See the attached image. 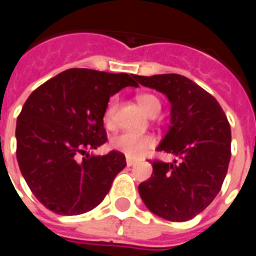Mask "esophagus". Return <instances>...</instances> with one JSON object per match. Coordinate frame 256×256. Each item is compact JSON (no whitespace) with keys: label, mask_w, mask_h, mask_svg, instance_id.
I'll return each instance as SVG.
<instances>
[{"label":"esophagus","mask_w":256,"mask_h":256,"mask_svg":"<svg viewBox=\"0 0 256 256\" xmlns=\"http://www.w3.org/2000/svg\"><path fill=\"white\" fill-rule=\"evenodd\" d=\"M126 164H128V167L134 166V160H133V159H128H128H126Z\"/></svg>","instance_id":"1"}]
</instances>
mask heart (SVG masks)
<instances>
[{"mask_svg": "<svg viewBox=\"0 0 256 256\" xmlns=\"http://www.w3.org/2000/svg\"><path fill=\"white\" fill-rule=\"evenodd\" d=\"M137 102L141 106V110L148 114L150 116H155L160 112L162 102L155 94L150 93H142L137 96ZM116 111H118V98L112 97L108 101L106 110H104V123L108 128H112L116 123ZM111 145L119 152H122L128 158H137L144 154L155 145V138L150 134H134L128 132H123L116 136H114L111 140Z\"/></svg>", "mask_w": 256, "mask_h": 256, "instance_id": "b5f03b06", "label": "heart"}]
</instances>
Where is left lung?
Wrapping results in <instances>:
<instances>
[{"label":"left lung","instance_id":"8db88e82","mask_svg":"<svg viewBox=\"0 0 256 256\" xmlns=\"http://www.w3.org/2000/svg\"><path fill=\"white\" fill-rule=\"evenodd\" d=\"M136 79L172 101V126L158 150L180 158L174 163L152 160L154 172L140 184V196L164 220H192L222 188L230 160V124L220 102L186 76L162 74Z\"/></svg>","mask_w":256,"mask_h":256}]
</instances>
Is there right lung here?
I'll return each mask as SVG.
<instances>
[{
    "label": "right lung",
    "instance_id": "right-lung-1",
    "mask_svg": "<svg viewBox=\"0 0 256 256\" xmlns=\"http://www.w3.org/2000/svg\"><path fill=\"white\" fill-rule=\"evenodd\" d=\"M137 75L71 68L36 88L16 123V156L40 203L58 215L97 207L126 167L122 152L90 156L106 141L104 110L112 94L137 86ZM79 154H84L80 160Z\"/></svg>",
    "mask_w": 256,
    "mask_h": 256
}]
</instances>
